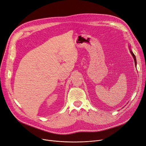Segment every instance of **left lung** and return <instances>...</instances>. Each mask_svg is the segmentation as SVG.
I'll use <instances>...</instances> for the list:
<instances>
[{
    "mask_svg": "<svg viewBox=\"0 0 146 146\" xmlns=\"http://www.w3.org/2000/svg\"><path fill=\"white\" fill-rule=\"evenodd\" d=\"M129 51H130L131 54H132V56H133V58H134V62H135V66H137V60H136V58H135V56L134 55V54L133 53V52H132V50H131V46H129Z\"/></svg>",
    "mask_w": 146,
    "mask_h": 146,
    "instance_id": "8db88e82",
    "label": "left lung"
}]
</instances>
